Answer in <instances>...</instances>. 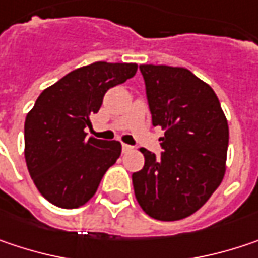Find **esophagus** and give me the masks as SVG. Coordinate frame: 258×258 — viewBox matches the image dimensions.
<instances>
[{"mask_svg": "<svg viewBox=\"0 0 258 258\" xmlns=\"http://www.w3.org/2000/svg\"><path fill=\"white\" fill-rule=\"evenodd\" d=\"M133 151V146H130V145H125V143H122V152L127 153V152H131Z\"/></svg>", "mask_w": 258, "mask_h": 258, "instance_id": "esophagus-1", "label": "esophagus"}]
</instances>
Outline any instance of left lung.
<instances>
[{
	"instance_id": "obj_1",
	"label": "left lung",
	"mask_w": 258,
	"mask_h": 258,
	"mask_svg": "<svg viewBox=\"0 0 258 258\" xmlns=\"http://www.w3.org/2000/svg\"><path fill=\"white\" fill-rule=\"evenodd\" d=\"M153 127L164 130L161 158L142 148L133 174L142 210L162 222L198 211L226 173L229 125L214 90L186 68L140 64Z\"/></svg>"
}]
</instances>
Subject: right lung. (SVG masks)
I'll return each instance as SVG.
<instances>
[{
	"label": "right lung",
	"mask_w": 258,
	"mask_h": 258,
	"mask_svg": "<svg viewBox=\"0 0 258 258\" xmlns=\"http://www.w3.org/2000/svg\"><path fill=\"white\" fill-rule=\"evenodd\" d=\"M136 63L96 61L45 88L25 121V159L39 194L60 208H78L94 197L121 155L116 140L87 137L105 93L133 78Z\"/></svg>",
	"instance_id": "obj_1"
}]
</instances>
